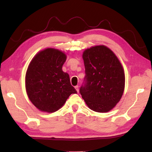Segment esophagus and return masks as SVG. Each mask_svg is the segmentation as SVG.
I'll return each mask as SVG.
<instances>
[{"instance_id":"obj_1","label":"esophagus","mask_w":152,"mask_h":152,"mask_svg":"<svg viewBox=\"0 0 152 152\" xmlns=\"http://www.w3.org/2000/svg\"><path fill=\"white\" fill-rule=\"evenodd\" d=\"M75 89L76 90L77 92H79V87H78V86H75Z\"/></svg>"}]
</instances>
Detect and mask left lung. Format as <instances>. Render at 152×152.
<instances>
[{
	"instance_id": "1",
	"label": "left lung",
	"mask_w": 152,
	"mask_h": 152,
	"mask_svg": "<svg viewBox=\"0 0 152 152\" xmlns=\"http://www.w3.org/2000/svg\"><path fill=\"white\" fill-rule=\"evenodd\" d=\"M85 82L80 89L89 109L107 113L120 101L125 89L124 69L114 52L103 45L93 46L82 54Z\"/></svg>"
}]
</instances>
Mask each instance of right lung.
Instances as JSON below:
<instances>
[{"mask_svg":"<svg viewBox=\"0 0 152 152\" xmlns=\"http://www.w3.org/2000/svg\"><path fill=\"white\" fill-rule=\"evenodd\" d=\"M67 56L55 48L40 51L31 61L25 75V88L33 104L42 112L53 113L77 91L69 74L62 70Z\"/></svg>","mask_w":152,"mask_h":152,"instance_id":"add662e5","label":"right lung"}]
</instances>
